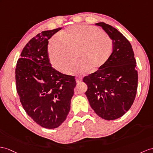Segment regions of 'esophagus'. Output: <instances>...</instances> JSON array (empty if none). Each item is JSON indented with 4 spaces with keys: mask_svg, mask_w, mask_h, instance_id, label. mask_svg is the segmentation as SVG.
<instances>
[{
    "mask_svg": "<svg viewBox=\"0 0 153 153\" xmlns=\"http://www.w3.org/2000/svg\"><path fill=\"white\" fill-rule=\"evenodd\" d=\"M76 83H80L82 81V79L81 77H77L76 79Z\"/></svg>",
    "mask_w": 153,
    "mask_h": 153,
    "instance_id": "1",
    "label": "esophagus"
}]
</instances>
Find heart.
<instances>
[{
	"label": "heart",
	"mask_w": 153,
	"mask_h": 153,
	"mask_svg": "<svg viewBox=\"0 0 153 153\" xmlns=\"http://www.w3.org/2000/svg\"><path fill=\"white\" fill-rule=\"evenodd\" d=\"M114 48V42L102 30L94 26L79 25L69 27L53 39L48 45L50 60L54 68L63 73L82 74L95 71L105 65Z\"/></svg>",
	"instance_id": "b5f03b06"
}]
</instances>
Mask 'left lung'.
I'll use <instances>...</instances> for the list:
<instances>
[{
	"mask_svg": "<svg viewBox=\"0 0 153 153\" xmlns=\"http://www.w3.org/2000/svg\"><path fill=\"white\" fill-rule=\"evenodd\" d=\"M95 25L113 39L114 48L101 68L83 79L88 85L85 95L97 115L114 120L123 116L134 101L138 81L136 62L131 44L121 32L105 23Z\"/></svg>",
	"mask_w": 153,
	"mask_h": 153,
	"instance_id": "8db88e82",
	"label": "left lung"
}]
</instances>
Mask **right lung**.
I'll return each instance as SVG.
<instances>
[{
    "label": "right lung",
    "mask_w": 153,
    "mask_h": 153,
    "mask_svg": "<svg viewBox=\"0 0 153 153\" xmlns=\"http://www.w3.org/2000/svg\"><path fill=\"white\" fill-rule=\"evenodd\" d=\"M62 28L43 31L30 40L16 68L17 91L26 113L49 129L66 120L76 86L74 76L58 71L49 62L48 41Z\"/></svg>",
    "instance_id": "obj_1"
}]
</instances>
